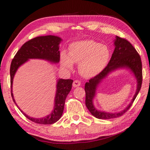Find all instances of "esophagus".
<instances>
[{
  "label": "esophagus",
  "instance_id": "34e87169",
  "mask_svg": "<svg viewBox=\"0 0 150 150\" xmlns=\"http://www.w3.org/2000/svg\"><path fill=\"white\" fill-rule=\"evenodd\" d=\"M81 85V82L78 80H75L73 83V87H78Z\"/></svg>",
  "mask_w": 150,
  "mask_h": 150
}]
</instances>
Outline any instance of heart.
Returning <instances> with one entry per match:
<instances>
[{
  "mask_svg": "<svg viewBox=\"0 0 150 150\" xmlns=\"http://www.w3.org/2000/svg\"><path fill=\"white\" fill-rule=\"evenodd\" d=\"M110 56V51L107 45L86 40L73 43L69 47V54L62 52L60 59L62 65L67 69H71L73 63H78L80 74L89 78L105 69Z\"/></svg>",
  "mask_w": 150,
  "mask_h": 150,
  "instance_id": "obj_1",
  "label": "heart"
}]
</instances>
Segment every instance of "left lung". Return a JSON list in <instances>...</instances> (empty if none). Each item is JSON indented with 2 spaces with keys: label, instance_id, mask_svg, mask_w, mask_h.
<instances>
[{
  "label": "left lung",
  "instance_id": "8db88e82",
  "mask_svg": "<svg viewBox=\"0 0 150 150\" xmlns=\"http://www.w3.org/2000/svg\"><path fill=\"white\" fill-rule=\"evenodd\" d=\"M114 42H115L114 44L115 48L107 66L99 74L91 79L88 82L86 83L85 86L86 106L92 115L99 119L115 118L123 115L130 108L142 87V65L139 55L128 40L116 36V39ZM122 68L130 69L137 79V88L133 100L123 111L118 113H112L98 111L95 108L93 104V99L96 94V88L109 73Z\"/></svg>",
  "mask_w": 150,
  "mask_h": 150
}]
</instances>
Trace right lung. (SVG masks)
Masks as SVG:
<instances>
[{
	"mask_svg": "<svg viewBox=\"0 0 150 150\" xmlns=\"http://www.w3.org/2000/svg\"><path fill=\"white\" fill-rule=\"evenodd\" d=\"M62 41V39L61 38L55 35H49L36 37L25 43L18 51L14 57V59L12 61L10 73H11V95L12 100L16 104L17 107L22 112V113L30 120L35 123L52 124L59 120L64 109L65 98L71 89L73 81L72 79H59L57 80L54 110L47 116L43 118H37L28 116L23 111L20 110L15 102L12 93L13 79L18 69L30 59H44L52 63H59L60 59V53L59 51V44Z\"/></svg>",
	"mask_w": 150,
	"mask_h": 150,
	"instance_id": "add662e5",
	"label": "right lung"
}]
</instances>
